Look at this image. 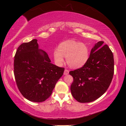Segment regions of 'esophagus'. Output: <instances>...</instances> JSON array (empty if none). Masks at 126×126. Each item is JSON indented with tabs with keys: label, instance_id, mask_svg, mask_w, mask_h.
Wrapping results in <instances>:
<instances>
[{
	"label": "esophagus",
	"instance_id": "1",
	"mask_svg": "<svg viewBox=\"0 0 126 126\" xmlns=\"http://www.w3.org/2000/svg\"><path fill=\"white\" fill-rule=\"evenodd\" d=\"M68 74H69V71L67 69H65L64 72V75H67Z\"/></svg>",
	"mask_w": 126,
	"mask_h": 126
}]
</instances>
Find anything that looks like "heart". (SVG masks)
Here are the masks:
<instances>
[{
    "label": "heart",
    "mask_w": 126,
    "mask_h": 126,
    "mask_svg": "<svg viewBox=\"0 0 126 126\" xmlns=\"http://www.w3.org/2000/svg\"><path fill=\"white\" fill-rule=\"evenodd\" d=\"M87 47L82 43L73 40L63 42L55 48L53 55L55 63L59 65L64 62V57H67L68 65L72 68L77 69L83 66L89 58Z\"/></svg>",
    "instance_id": "b5f03b06"
}]
</instances>
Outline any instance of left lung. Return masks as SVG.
Masks as SVG:
<instances>
[{
	"instance_id": "left-lung-1",
	"label": "left lung",
	"mask_w": 126,
	"mask_h": 126,
	"mask_svg": "<svg viewBox=\"0 0 126 126\" xmlns=\"http://www.w3.org/2000/svg\"><path fill=\"white\" fill-rule=\"evenodd\" d=\"M104 42L95 43L90 56L82 67L70 71L73 78L71 91L74 98L80 103L93 102L106 92L114 74L112 51Z\"/></svg>"
}]
</instances>
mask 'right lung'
Wrapping results in <instances>:
<instances>
[{
  "mask_svg": "<svg viewBox=\"0 0 126 126\" xmlns=\"http://www.w3.org/2000/svg\"><path fill=\"white\" fill-rule=\"evenodd\" d=\"M50 62L47 53L39 49L35 39L17 49L14 61L15 79L20 93L29 101H46L63 74L64 68Z\"/></svg>",
  "mask_w": 126,
  "mask_h": 126,
  "instance_id": "obj_1",
  "label": "right lung"
}]
</instances>
